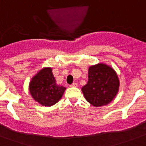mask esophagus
I'll return each mask as SVG.
<instances>
[{
    "mask_svg": "<svg viewBox=\"0 0 146 146\" xmlns=\"http://www.w3.org/2000/svg\"><path fill=\"white\" fill-rule=\"evenodd\" d=\"M70 86L71 87H77L78 85H77V83H76V82H73V84L70 85Z\"/></svg>",
    "mask_w": 146,
    "mask_h": 146,
    "instance_id": "esophagus-1",
    "label": "esophagus"
}]
</instances>
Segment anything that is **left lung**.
I'll list each match as a JSON object with an SVG mask.
<instances>
[{
  "label": "left lung",
  "instance_id": "obj_1",
  "mask_svg": "<svg viewBox=\"0 0 146 146\" xmlns=\"http://www.w3.org/2000/svg\"><path fill=\"white\" fill-rule=\"evenodd\" d=\"M88 75V82L82 88L87 102L95 107L104 106L112 102L120 86L114 70L105 64H98L89 66Z\"/></svg>",
  "mask_w": 146,
  "mask_h": 146
}]
</instances>
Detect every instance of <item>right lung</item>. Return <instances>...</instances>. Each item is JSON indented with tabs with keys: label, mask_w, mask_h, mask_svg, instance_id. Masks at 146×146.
<instances>
[{
	"label": "right lung",
	"mask_w": 146,
	"mask_h": 146,
	"mask_svg": "<svg viewBox=\"0 0 146 146\" xmlns=\"http://www.w3.org/2000/svg\"><path fill=\"white\" fill-rule=\"evenodd\" d=\"M29 92L35 101L50 107L61 98L66 88L58 86L50 67H44L34 76L29 82Z\"/></svg>",
	"instance_id": "obj_1"
}]
</instances>
